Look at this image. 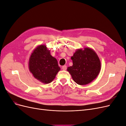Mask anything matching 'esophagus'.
<instances>
[{
    "instance_id": "1",
    "label": "esophagus",
    "mask_w": 126,
    "mask_h": 126,
    "mask_svg": "<svg viewBox=\"0 0 126 126\" xmlns=\"http://www.w3.org/2000/svg\"><path fill=\"white\" fill-rule=\"evenodd\" d=\"M62 69L63 70H66L67 69V66L66 65H64L62 67Z\"/></svg>"
}]
</instances>
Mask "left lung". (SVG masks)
<instances>
[{
  "label": "left lung",
  "mask_w": 126,
  "mask_h": 126,
  "mask_svg": "<svg viewBox=\"0 0 126 126\" xmlns=\"http://www.w3.org/2000/svg\"><path fill=\"white\" fill-rule=\"evenodd\" d=\"M73 65L68 67L67 70L74 81L80 85L91 82L99 73L101 63L96 53L93 49L86 48L78 49L71 57Z\"/></svg>",
  "instance_id": "left-lung-1"
}]
</instances>
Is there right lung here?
I'll return each mask as SVG.
<instances>
[{
  "mask_svg": "<svg viewBox=\"0 0 126 126\" xmlns=\"http://www.w3.org/2000/svg\"><path fill=\"white\" fill-rule=\"evenodd\" d=\"M29 68L34 77L44 83L51 82L60 69L57 59L45 45H40L33 50L29 59Z\"/></svg>",
  "mask_w": 126,
  "mask_h": 126,
  "instance_id": "obj_1",
  "label": "right lung"
}]
</instances>
